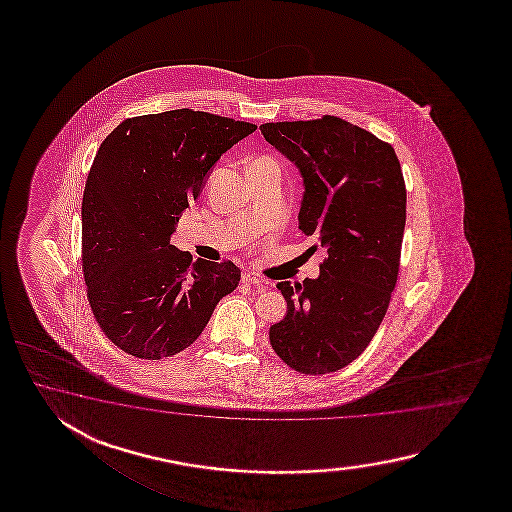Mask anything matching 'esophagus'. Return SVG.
Listing matches in <instances>:
<instances>
[{"instance_id": "obj_1", "label": "esophagus", "mask_w": 512, "mask_h": 512, "mask_svg": "<svg viewBox=\"0 0 512 512\" xmlns=\"http://www.w3.org/2000/svg\"><path fill=\"white\" fill-rule=\"evenodd\" d=\"M241 280H243V283H249V285L258 287V289H265V287H267V280L261 278L258 274H254V272H245V274L241 276Z\"/></svg>"}]
</instances>
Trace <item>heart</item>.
I'll return each instance as SVG.
<instances>
[{
  "mask_svg": "<svg viewBox=\"0 0 512 512\" xmlns=\"http://www.w3.org/2000/svg\"><path fill=\"white\" fill-rule=\"evenodd\" d=\"M254 163H276V161H272L271 157H261V159H256Z\"/></svg>",
  "mask_w": 512,
  "mask_h": 512,
  "instance_id": "obj_1",
  "label": "heart"
}]
</instances>
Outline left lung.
<instances>
[{
    "label": "left lung",
    "mask_w": 512,
    "mask_h": 512,
    "mask_svg": "<svg viewBox=\"0 0 512 512\" xmlns=\"http://www.w3.org/2000/svg\"><path fill=\"white\" fill-rule=\"evenodd\" d=\"M304 177L300 229L322 249L320 276L278 283L287 315L269 329L276 355L305 375L342 370L368 348L401 265L406 185L392 144L348 120L261 124Z\"/></svg>",
    "instance_id": "left-lung-1"
}]
</instances>
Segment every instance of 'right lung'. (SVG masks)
Segmentation results:
<instances>
[{
    "instance_id": "right-lung-1",
    "label": "right lung",
    "mask_w": 512,
    "mask_h": 512,
    "mask_svg": "<svg viewBox=\"0 0 512 512\" xmlns=\"http://www.w3.org/2000/svg\"><path fill=\"white\" fill-rule=\"evenodd\" d=\"M256 128L172 109L122 120L100 144L82 197V271L98 326L128 355L181 353L238 287L232 261H192L170 238L210 168Z\"/></svg>"
}]
</instances>
